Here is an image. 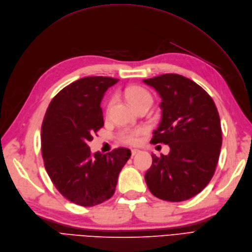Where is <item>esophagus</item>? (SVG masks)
Returning a JSON list of instances; mask_svg holds the SVG:
<instances>
[{"mask_svg":"<svg viewBox=\"0 0 252 252\" xmlns=\"http://www.w3.org/2000/svg\"><path fill=\"white\" fill-rule=\"evenodd\" d=\"M138 152H139V151H138L137 149H132V150H131V155H132V156H134V155H135V154H137Z\"/></svg>","mask_w":252,"mask_h":252,"instance_id":"1","label":"esophagus"}]
</instances>
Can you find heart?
Listing matches in <instances>:
<instances>
[{"instance_id":"b5f03b06","label":"heart","mask_w":252,"mask_h":252,"mask_svg":"<svg viewBox=\"0 0 252 252\" xmlns=\"http://www.w3.org/2000/svg\"><path fill=\"white\" fill-rule=\"evenodd\" d=\"M125 95L128 99V101L133 105L144 101V100L151 99L152 96L147 91L146 89L139 87V86H132L126 89ZM140 133V130L133 129V130H125L121 134V139L127 144H136L138 142V135Z\"/></svg>"}]
</instances>
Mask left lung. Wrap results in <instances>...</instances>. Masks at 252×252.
Listing matches in <instances>:
<instances>
[{"label": "left lung", "instance_id": "8db88e82", "mask_svg": "<svg viewBox=\"0 0 252 252\" xmlns=\"http://www.w3.org/2000/svg\"><path fill=\"white\" fill-rule=\"evenodd\" d=\"M159 94L161 120L151 142L168 145L145 175L156 197L182 202L202 191L212 179L222 144L218 110L205 90L175 73L143 79Z\"/></svg>", "mask_w": 252, "mask_h": 252}]
</instances>
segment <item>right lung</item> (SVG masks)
I'll use <instances>...</instances> for the list:
<instances>
[{"label":"right lung","instance_id":"add662e5","mask_svg":"<svg viewBox=\"0 0 252 252\" xmlns=\"http://www.w3.org/2000/svg\"><path fill=\"white\" fill-rule=\"evenodd\" d=\"M118 82L106 76L80 78L55 96L43 119L46 172L60 193L79 206L92 207L112 197L119 174L131 156L126 148L93 155L88 146L104 125L101 100Z\"/></svg>","mask_w":252,"mask_h":252}]
</instances>
